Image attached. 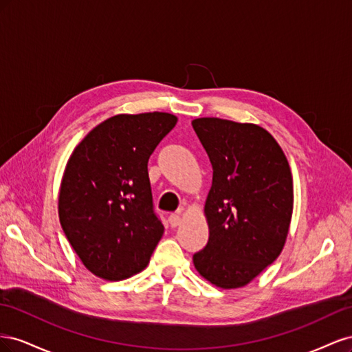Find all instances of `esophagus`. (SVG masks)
<instances>
[{"label":"esophagus","instance_id":"34e87169","mask_svg":"<svg viewBox=\"0 0 352 352\" xmlns=\"http://www.w3.org/2000/svg\"><path fill=\"white\" fill-rule=\"evenodd\" d=\"M168 223H170V226H172V228H177L180 223H182V219H180L177 214H172L168 217Z\"/></svg>","mask_w":352,"mask_h":352}]
</instances>
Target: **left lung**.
<instances>
[{
    "label": "left lung",
    "instance_id": "left-lung-1",
    "mask_svg": "<svg viewBox=\"0 0 352 352\" xmlns=\"http://www.w3.org/2000/svg\"><path fill=\"white\" fill-rule=\"evenodd\" d=\"M192 127L212 167L204 206L210 235L207 247L194 254V265L211 285L236 289L285 247L294 210L291 167L258 124L201 117Z\"/></svg>",
    "mask_w": 352,
    "mask_h": 352
}]
</instances>
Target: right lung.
<instances>
[{
	"instance_id": "obj_1",
	"label": "right lung",
	"mask_w": 352,
	"mask_h": 352,
	"mask_svg": "<svg viewBox=\"0 0 352 352\" xmlns=\"http://www.w3.org/2000/svg\"><path fill=\"white\" fill-rule=\"evenodd\" d=\"M176 123L175 114L160 111L113 116L67 160L58 192L61 228L85 267L104 280L142 272L163 236L148 158Z\"/></svg>"
}]
</instances>
